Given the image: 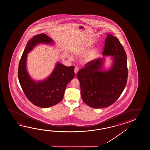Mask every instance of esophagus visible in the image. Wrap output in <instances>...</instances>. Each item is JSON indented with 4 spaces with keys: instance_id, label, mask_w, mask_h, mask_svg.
<instances>
[{
    "instance_id": "esophagus-1",
    "label": "esophagus",
    "mask_w": 150,
    "mask_h": 150,
    "mask_svg": "<svg viewBox=\"0 0 150 150\" xmlns=\"http://www.w3.org/2000/svg\"><path fill=\"white\" fill-rule=\"evenodd\" d=\"M79 71V68L78 67H75V69H74V72H75V74H76L77 73V72Z\"/></svg>"
}]
</instances>
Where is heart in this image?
Returning a JSON list of instances; mask_svg holds the SVG:
<instances>
[{"label": "heart", "mask_w": 150, "mask_h": 150, "mask_svg": "<svg viewBox=\"0 0 150 150\" xmlns=\"http://www.w3.org/2000/svg\"><path fill=\"white\" fill-rule=\"evenodd\" d=\"M92 46V44L90 43H86L85 44L84 46L82 47L81 49V53H84L86 51H87L88 48H90ZM98 51L97 50H94L92 51H90V52H88L86 56L85 57V58H84V60H85L86 62H91V60H93L96 56H97V54H98Z\"/></svg>", "instance_id": "obj_1"}]
</instances>
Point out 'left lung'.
<instances>
[{"instance_id": "obj_1", "label": "left lung", "mask_w": 150, "mask_h": 150, "mask_svg": "<svg viewBox=\"0 0 150 150\" xmlns=\"http://www.w3.org/2000/svg\"><path fill=\"white\" fill-rule=\"evenodd\" d=\"M103 56H112L113 64L109 70L102 71L104 58L91 60L77 73L82 100L93 108L108 107L116 102L126 85L127 56L118 38L107 34Z\"/></svg>"}]
</instances>
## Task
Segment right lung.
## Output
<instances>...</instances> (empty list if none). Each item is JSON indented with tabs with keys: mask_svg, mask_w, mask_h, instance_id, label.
<instances>
[{
	"mask_svg": "<svg viewBox=\"0 0 150 150\" xmlns=\"http://www.w3.org/2000/svg\"><path fill=\"white\" fill-rule=\"evenodd\" d=\"M53 42V40L45 34L33 36L27 43L18 66V80L25 96L33 105L42 108L59 103L64 97L67 84L75 76L74 66L67 67L58 62L51 75L43 81L36 82L29 76L26 69L28 54L39 43Z\"/></svg>",
	"mask_w": 150,
	"mask_h": 150,
	"instance_id": "obj_1",
	"label": "right lung"
}]
</instances>
